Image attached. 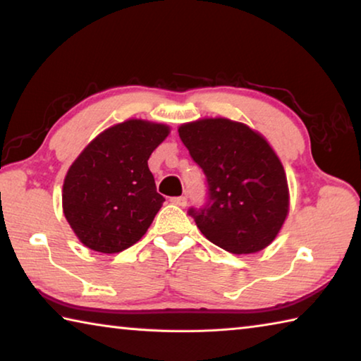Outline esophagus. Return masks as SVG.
I'll return each instance as SVG.
<instances>
[{
    "label": "esophagus",
    "instance_id": "obj_1",
    "mask_svg": "<svg viewBox=\"0 0 361 361\" xmlns=\"http://www.w3.org/2000/svg\"><path fill=\"white\" fill-rule=\"evenodd\" d=\"M170 202H172L173 205L185 207L186 205V197H185V195H180V197H172V199H170Z\"/></svg>",
    "mask_w": 361,
    "mask_h": 361
}]
</instances>
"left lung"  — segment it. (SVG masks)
I'll return each instance as SVG.
<instances>
[{
  "label": "left lung",
  "instance_id": "left-lung-1",
  "mask_svg": "<svg viewBox=\"0 0 361 361\" xmlns=\"http://www.w3.org/2000/svg\"><path fill=\"white\" fill-rule=\"evenodd\" d=\"M178 133L205 175V202L188 210L200 232L234 255L266 248L288 213V186L276 152L259 133L229 119L191 122Z\"/></svg>",
  "mask_w": 361,
  "mask_h": 361
}]
</instances>
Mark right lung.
<instances>
[{
	"instance_id": "add662e5",
	"label": "right lung",
	"mask_w": 361,
	"mask_h": 361,
	"mask_svg": "<svg viewBox=\"0 0 361 361\" xmlns=\"http://www.w3.org/2000/svg\"><path fill=\"white\" fill-rule=\"evenodd\" d=\"M167 135V126L130 119L100 133L73 162L63 213L85 247L119 253L145 235L166 200L148 159Z\"/></svg>"
}]
</instances>
